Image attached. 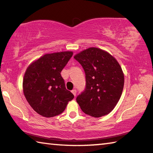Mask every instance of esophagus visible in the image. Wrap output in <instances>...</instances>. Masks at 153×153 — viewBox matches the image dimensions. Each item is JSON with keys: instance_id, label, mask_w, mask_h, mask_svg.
Returning <instances> with one entry per match:
<instances>
[{"instance_id": "34e87169", "label": "esophagus", "mask_w": 153, "mask_h": 153, "mask_svg": "<svg viewBox=\"0 0 153 153\" xmlns=\"http://www.w3.org/2000/svg\"><path fill=\"white\" fill-rule=\"evenodd\" d=\"M72 93L74 95V97H76V90H75V89L72 90Z\"/></svg>"}]
</instances>
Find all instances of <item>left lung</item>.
<instances>
[{"mask_svg": "<svg viewBox=\"0 0 153 153\" xmlns=\"http://www.w3.org/2000/svg\"><path fill=\"white\" fill-rule=\"evenodd\" d=\"M74 58L85 74V90L76 97L82 111L94 117L108 114L122 94L124 75L120 65L109 53L97 48L82 51Z\"/></svg>", "mask_w": 153, "mask_h": 153, "instance_id": "left-lung-1", "label": "left lung"}]
</instances>
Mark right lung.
Returning a JSON list of instances; mask_svg holds the SVG:
<instances>
[{"label": "right lung", "mask_w": 153, "mask_h": 153, "mask_svg": "<svg viewBox=\"0 0 153 153\" xmlns=\"http://www.w3.org/2000/svg\"><path fill=\"white\" fill-rule=\"evenodd\" d=\"M72 55V52L45 54L26 70L23 82L24 95L31 107L41 116L61 114L74 99L61 74Z\"/></svg>", "instance_id": "right-lung-1"}]
</instances>
